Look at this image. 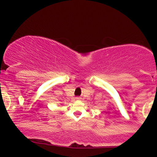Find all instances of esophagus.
I'll return each mask as SVG.
<instances>
[{
    "mask_svg": "<svg viewBox=\"0 0 157 157\" xmlns=\"http://www.w3.org/2000/svg\"><path fill=\"white\" fill-rule=\"evenodd\" d=\"M76 100H80V97H76Z\"/></svg>",
    "mask_w": 157,
    "mask_h": 157,
    "instance_id": "34e87169",
    "label": "esophagus"
}]
</instances>
